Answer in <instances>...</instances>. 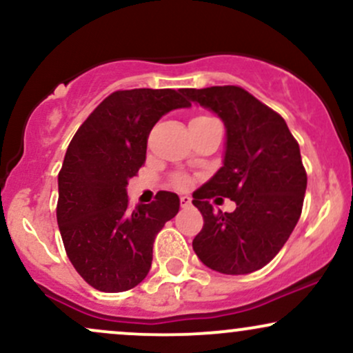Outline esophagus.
<instances>
[{"label": "esophagus", "mask_w": 353, "mask_h": 353, "mask_svg": "<svg viewBox=\"0 0 353 353\" xmlns=\"http://www.w3.org/2000/svg\"><path fill=\"white\" fill-rule=\"evenodd\" d=\"M189 205H190V197L181 196V208H189Z\"/></svg>", "instance_id": "obj_1"}]
</instances>
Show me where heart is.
<instances>
[{
    "label": "heart",
    "instance_id": "obj_1",
    "mask_svg": "<svg viewBox=\"0 0 353 353\" xmlns=\"http://www.w3.org/2000/svg\"><path fill=\"white\" fill-rule=\"evenodd\" d=\"M201 117H205V116L194 117V119H201ZM189 184H190V181L185 176H176V177H174V185H176L177 189H188Z\"/></svg>",
    "mask_w": 353,
    "mask_h": 353
}]
</instances>
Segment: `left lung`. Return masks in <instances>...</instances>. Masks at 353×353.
<instances>
[{
	"label": "left lung",
	"instance_id": "8db88e82",
	"mask_svg": "<svg viewBox=\"0 0 353 353\" xmlns=\"http://www.w3.org/2000/svg\"><path fill=\"white\" fill-rule=\"evenodd\" d=\"M192 103L225 125L222 168L192 194L204 228L192 249L204 265L228 275L262 269L290 237L307 189L301 149L285 121L239 86L185 89ZM229 196L234 213H214L208 199Z\"/></svg>",
	"mask_w": 353,
	"mask_h": 353
}]
</instances>
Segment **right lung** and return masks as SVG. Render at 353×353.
I'll return each mask as SVG.
<instances>
[{"label":"right lung","instance_id":"add662e5","mask_svg":"<svg viewBox=\"0 0 353 353\" xmlns=\"http://www.w3.org/2000/svg\"><path fill=\"white\" fill-rule=\"evenodd\" d=\"M184 89H129L108 96L81 124L58 176L56 217L71 264L101 292L141 283L152 264L157 232L179 212V196L157 192L129 208L128 181L145 161L154 124L189 108Z\"/></svg>","mask_w":353,"mask_h":353}]
</instances>
